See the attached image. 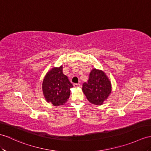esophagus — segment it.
<instances>
[{
    "mask_svg": "<svg viewBox=\"0 0 151 151\" xmlns=\"http://www.w3.org/2000/svg\"><path fill=\"white\" fill-rule=\"evenodd\" d=\"M73 86H74L75 87H79L80 86V84L79 83H74V84H73Z\"/></svg>",
    "mask_w": 151,
    "mask_h": 151,
    "instance_id": "34e87169",
    "label": "esophagus"
}]
</instances>
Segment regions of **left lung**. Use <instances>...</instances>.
Returning <instances> with one entry per match:
<instances>
[{
    "label": "left lung",
    "instance_id": "1",
    "mask_svg": "<svg viewBox=\"0 0 151 151\" xmlns=\"http://www.w3.org/2000/svg\"><path fill=\"white\" fill-rule=\"evenodd\" d=\"M82 91L90 103L101 105L111 93V83L103 71L93 69L89 74L87 82H84Z\"/></svg>",
    "mask_w": 151,
    "mask_h": 151
}]
</instances>
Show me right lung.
Wrapping results in <instances>:
<instances>
[{"label":"right lung","instance_id":"obj_1","mask_svg":"<svg viewBox=\"0 0 151 151\" xmlns=\"http://www.w3.org/2000/svg\"><path fill=\"white\" fill-rule=\"evenodd\" d=\"M73 87L67 76L62 72V65L52 68L45 75L42 82V91L45 100L54 106L64 105L70 96Z\"/></svg>","mask_w":151,"mask_h":151}]
</instances>
